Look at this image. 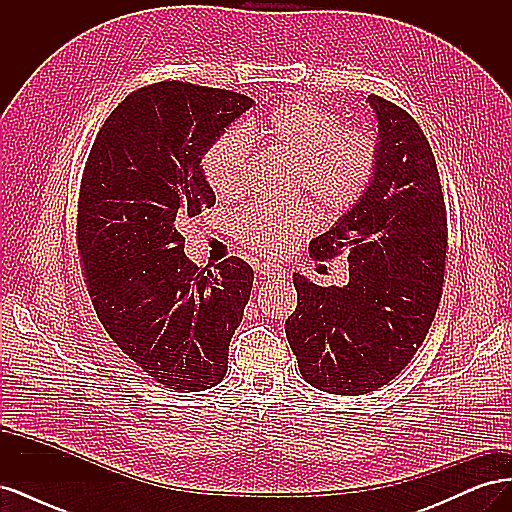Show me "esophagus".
<instances>
[{
	"label": "esophagus",
	"mask_w": 512,
	"mask_h": 512,
	"mask_svg": "<svg viewBox=\"0 0 512 512\" xmlns=\"http://www.w3.org/2000/svg\"><path fill=\"white\" fill-rule=\"evenodd\" d=\"M258 273L262 277H267V280H273V277H284L286 271L280 265H273V262H262L258 265Z\"/></svg>",
	"instance_id": "1"
}]
</instances>
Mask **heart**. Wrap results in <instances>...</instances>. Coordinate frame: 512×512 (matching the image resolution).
<instances>
[{
	"label": "heart",
	"mask_w": 512,
	"mask_h": 512,
	"mask_svg": "<svg viewBox=\"0 0 512 512\" xmlns=\"http://www.w3.org/2000/svg\"><path fill=\"white\" fill-rule=\"evenodd\" d=\"M252 138L294 164L292 194L312 200L318 209L339 218L369 188L376 170V141L363 130L344 128L342 119L309 100L277 106ZM205 177L220 200H235L245 190L247 145L239 136H224L205 156ZM316 226L314 209L301 203L288 209L252 207L239 220L245 245L265 256L294 250Z\"/></svg>",
	"instance_id": "obj_1"
}]
</instances>
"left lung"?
Returning a JSON list of instances; mask_svg holds the SVG:
<instances>
[{
  "instance_id": "8db88e82",
  "label": "left lung",
  "mask_w": 512,
  "mask_h": 512,
  "mask_svg": "<svg viewBox=\"0 0 512 512\" xmlns=\"http://www.w3.org/2000/svg\"><path fill=\"white\" fill-rule=\"evenodd\" d=\"M378 119L376 170L350 211L309 243L318 260L348 254L346 286L294 273L297 309L288 344L314 389L365 395L404 369L438 312L448 230L436 158L418 123L371 94Z\"/></svg>"
}]
</instances>
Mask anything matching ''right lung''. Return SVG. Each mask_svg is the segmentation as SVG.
Here are the masks:
<instances>
[{"instance_id": "right-lung-1", "label": "right lung", "mask_w": 512, "mask_h": 512, "mask_svg": "<svg viewBox=\"0 0 512 512\" xmlns=\"http://www.w3.org/2000/svg\"><path fill=\"white\" fill-rule=\"evenodd\" d=\"M252 104L228 89L153 83L108 115L85 164L76 241L91 303L121 352L166 389L222 382L250 301L252 267L230 256L198 269L181 226L215 205L200 162Z\"/></svg>"}]
</instances>
